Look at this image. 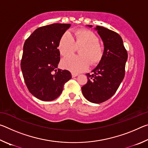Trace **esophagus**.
<instances>
[{"label":"esophagus","instance_id":"esophagus-1","mask_svg":"<svg viewBox=\"0 0 148 148\" xmlns=\"http://www.w3.org/2000/svg\"><path fill=\"white\" fill-rule=\"evenodd\" d=\"M77 76H78V74H76V73H74V72H72V77H76Z\"/></svg>","mask_w":148,"mask_h":148}]
</instances>
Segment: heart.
<instances>
[{
  "label": "heart",
  "mask_w": 148,
  "mask_h": 148,
  "mask_svg": "<svg viewBox=\"0 0 148 148\" xmlns=\"http://www.w3.org/2000/svg\"><path fill=\"white\" fill-rule=\"evenodd\" d=\"M98 36L88 30H79L73 38L69 31L65 32L59 40L58 49L62 56H69L75 51L77 47H81L80 56H71L61 62L62 68L72 72H82L87 71L90 63H97L101 61L103 48L99 43Z\"/></svg>",
  "instance_id": "b5f03b06"
}]
</instances>
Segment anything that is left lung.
<instances>
[{"instance_id":"obj_1","label":"left lung","mask_w":148,"mask_h":148,"mask_svg":"<svg viewBox=\"0 0 148 148\" xmlns=\"http://www.w3.org/2000/svg\"><path fill=\"white\" fill-rule=\"evenodd\" d=\"M94 29L103 41L104 52L99 63L92 71L93 74H86L88 81L82 91L87 101L99 104L111 98L118 89L124 78L128 55L117 32L101 26Z\"/></svg>"}]
</instances>
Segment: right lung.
<instances>
[{"instance_id":"obj_1","label":"right lung","mask_w":148,"mask_h":148,"mask_svg":"<svg viewBox=\"0 0 148 148\" xmlns=\"http://www.w3.org/2000/svg\"><path fill=\"white\" fill-rule=\"evenodd\" d=\"M71 24L53 23L39 27L25 42L21 69L29 92L43 101L60 96L72 78L69 71L57 69L59 40Z\"/></svg>"}]
</instances>
